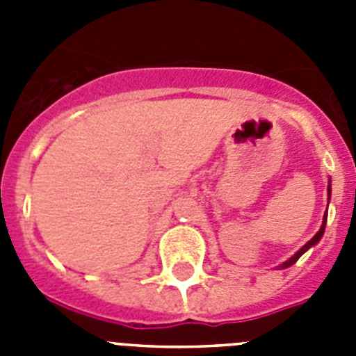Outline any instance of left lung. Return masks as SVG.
Masks as SVG:
<instances>
[{
    "label": "left lung",
    "instance_id": "8db88e82",
    "mask_svg": "<svg viewBox=\"0 0 356 356\" xmlns=\"http://www.w3.org/2000/svg\"><path fill=\"white\" fill-rule=\"evenodd\" d=\"M330 196H332V185L328 184V201H330ZM326 217H328V216H326V213H325V217H323V225H321L319 232H317V234L314 235V237L310 238V241H308L307 244H305V246L301 248V250L294 254V257H291V259H289L287 262L282 264V266H280V269H285V267H291L292 264L298 262V259H300V257H301V254L305 253V251H308V250H310V248H312V246H316L317 242L321 241V237H323V234H325V228H326Z\"/></svg>",
    "mask_w": 356,
    "mask_h": 356
}]
</instances>
